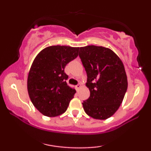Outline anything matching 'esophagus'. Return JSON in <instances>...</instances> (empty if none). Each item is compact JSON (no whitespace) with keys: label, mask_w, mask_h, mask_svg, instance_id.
Masks as SVG:
<instances>
[{"label":"esophagus","mask_w":151,"mask_h":151,"mask_svg":"<svg viewBox=\"0 0 151 151\" xmlns=\"http://www.w3.org/2000/svg\"><path fill=\"white\" fill-rule=\"evenodd\" d=\"M81 84H77V86H76V89H80V88H81Z\"/></svg>","instance_id":"34e87169"}]
</instances>
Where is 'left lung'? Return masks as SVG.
<instances>
[{
  "instance_id": "obj_1",
  "label": "left lung",
  "mask_w": 151,
  "mask_h": 151,
  "mask_svg": "<svg viewBox=\"0 0 151 151\" xmlns=\"http://www.w3.org/2000/svg\"><path fill=\"white\" fill-rule=\"evenodd\" d=\"M79 55L90 91L89 99L82 103L84 111L95 119H109L119 109L127 90L124 64L113 50L102 46L81 47Z\"/></svg>"
}]
</instances>
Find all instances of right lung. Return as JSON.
Segmentation results:
<instances>
[{
  "instance_id": "add662e5",
  "label": "right lung",
  "mask_w": 151,
  "mask_h": 151,
  "mask_svg": "<svg viewBox=\"0 0 151 151\" xmlns=\"http://www.w3.org/2000/svg\"><path fill=\"white\" fill-rule=\"evenodd\" d=\"M79 47L52 45L34 59L27 77V91L34 106L44 116L65 113L76 90L67 85L65 66L78 56Z\"/></svg>"
}]
</instances>
